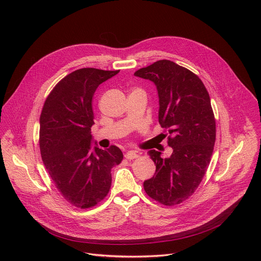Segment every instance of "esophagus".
<instances>
[{
	"label": "esophagus",
	"mask_w": 261,
	"mask_h": 261,
	"mask_svg": "<svg viewBox=\"0 0 261 261\" xmlns=\"http://www.w3.org/2000/svg\"><path fill=\"white\" fill-rule=\"evenodd\" d=\"M138 156H139V154L134 152V151H128V152L125 153V158L127 160H133V159H136Z\"/></svg>",
	"instance_id": "esophagus-1"
}]
</instances>
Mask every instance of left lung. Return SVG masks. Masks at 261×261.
Wrapping results in <instances>:
<instances>
[{"label":"left lung","mask_w":261,"mask_h":261,"mask_svg":"<svg viewBox=\"0 0 261 261\" xmlns=\"http://www.w3.org/2000/svg\"><path fill=\"white\" fill-rule=\"evenodd\" d=\"M134 76L152 81L159 95V122L169 133V156L148 153L155 173L144 182L147 195L164 205H175L195 193L206 171L216 141L211 98L201 79L170 60L140 68Z\"/></svg>","instance_id":"left-lung-1"}]
</instances>
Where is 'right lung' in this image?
<instances>
[{"instance_id":"add662e5","label":"right lung","mask_w":261,"mask_h":261,"mask_svg":"<svg viewBox=\"0 0 261 261\" xmlns=\"http://www.w3.org/2000/svg\"><path fill=\"white\" fill-rule=\"evenodd\" d=\"M119 71L80 68L60 80L46 98L40 116V151L44 166L63 198L89 208L103 200L111 187V169L121 150L93 143V95Z\"/></svg>"}]
</instances>
